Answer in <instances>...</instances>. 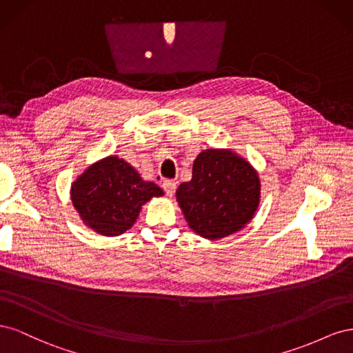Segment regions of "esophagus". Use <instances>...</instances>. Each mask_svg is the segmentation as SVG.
I'll list each match as a JSON object with an SVG mask.
<instances>
[{
  "label": "esophagus",
  "mask_w": 353,
  "mask_h": 353,
  "mask_svg": "<svg viewBox=\"0 0 353 353\" xmlns=\"http://www.w3.org/2000/svg\"><path fill=\"white\" fill-rule=\"evenodd\" d=\"M162 187H163V190H165V193H166L169 197H172L174 193H175V190H176V183H175V181H172V179H165Z\"/></svg>",
  "instance_id": "esophagus-1"
}]
</instances>
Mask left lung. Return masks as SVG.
<instances>
[{"label": "left lung", "instance_id": "8db88e82", "mask_svg": "<svg viewBox=\"0 0 353 353\" xmlns=\"http://www.w3.org/2000/svg\"><path fill=\"white\" fill-rule=\"evenodd\" d=\"M261 181L253 166L231 150L201 152L193 178L176 190V200L188 227L216 240L240 231L259 205Z\"/></svg>", "mask_w": 353, "mask_h": 353}]
</instances>
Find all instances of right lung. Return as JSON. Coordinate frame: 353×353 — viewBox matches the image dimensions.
<instances>
[{
  "label": "right lung",
  "mask_w": 353,
  "mask_h": 353,
  "mask_svg": "<svg viewBox=\"0 0 353 353\" xmlns=\"http://www.w3.org/2000/svg\"><path fill=\"white\" fill-rule=\"evenodd\" d=\"M159 196H163L162 188L144 181L117 156L91 165L70 188L72 203L85 225L108 237L130 230L144 203Z\"/></svg>",
  "instance_id": "obj_1"
}]
</instances>
